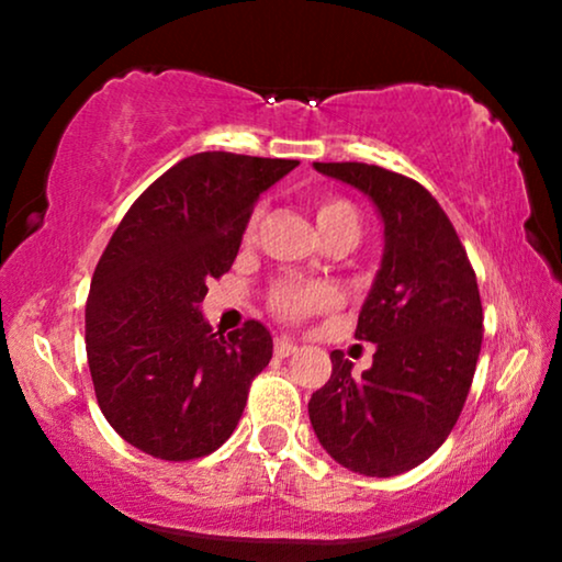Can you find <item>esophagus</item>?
I'll list each match as a JSON object with an SVG mask.
<instances>
[{
    "instance_id": "34e87169",
    "label": "esophagus",
    "mask_w": 562,
    "mask_h": 562,
    "mask_svg": "<svg viewBox=\"0 0 562 562\" xmlns=\"http://www.w3.org/2000/svg\"><path fill=\"white\" fill-rule=\"evenodd\" d=\"M295 351H299V346L290 344V340H285V338H277L274 340V353H277V357H293Z\"/></svg>"
}]
</instances>
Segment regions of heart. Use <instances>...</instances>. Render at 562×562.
I'll list each match as a JSON object with an SVG mask.
<instances>
[{
    "mask_svg": "<svg viewBox=\"0 0 562 562\" xmlns=\"http://www.w3.org/2000/svg\"><path fill=\"white\" fill-rule=\"evenodd\" d=\"M314 216L325 235V240L330 237L346 235L357 240L359 237V214L351 203L344 198H319L314 203ZM259 214L250 216L248 222V235H254ZM338 295L333 288L319 285V282H303V280H277L272 290H269V306L277 317L299 322L303 317H312L317 312H327L335 306Z\"/></svg>",
    "mask_w": 562,
    "mask_h": 562,
    "instance_id": "b5f03b06",
    "label": "heart"
}]
</instances>
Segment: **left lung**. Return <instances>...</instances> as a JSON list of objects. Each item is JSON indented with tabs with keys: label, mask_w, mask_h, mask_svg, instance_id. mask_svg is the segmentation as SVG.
<instances>
[{
	"label": "left lung",
	"mask_w": 562,
	"mask_h": 562,
	"mask_svg": "<svg viewBox=\"0 0 562 562\" xmlns=\"http://www.w3.org/2000/svg\"><path fill=\"white\" fill-rule=\"evenodd\" d=\"M357 187L383 218V261L357 322L375 344L357 375L333 351V375L308 420L338 465L391 479L428 460L465 406L483 340L475 272L438 200L415 179L370 164H314Z\"/></svg>",
	"instance_id": "left-lung-1"
}]
</instances>
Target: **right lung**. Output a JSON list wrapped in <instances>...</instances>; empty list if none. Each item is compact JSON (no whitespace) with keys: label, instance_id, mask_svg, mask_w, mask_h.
Masks as SVG:
<instances>
[{"label":"right lung","instance_id":"obj_1","mask_svg":"<svg viewBox=\"0 0 562 562\" xmlns=\"http://www.w3.org/2000/svg\"><path fill=\"white\" fill-rule=\"evenodd\" d=\"M299 160L198 153L147 187L97 261L87 362L105 420L158 460L211 454L240 423L272 335L211 330L200 303L229 272L263 190Z\"/></svg>","mask_w":562,"mask_h":562}]
</instances>
